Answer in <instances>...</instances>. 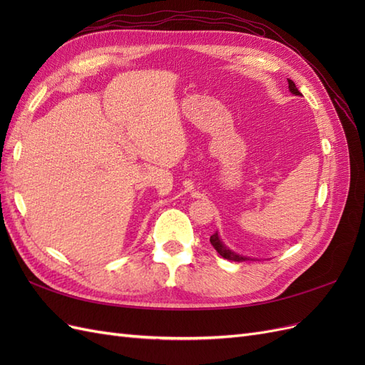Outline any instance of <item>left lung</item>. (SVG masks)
<instances>
[{
    "instance_id": "left-lung-1",
    "label": "left lung",
    "mask_w": 365,
    "mask_h": 365,
    "mask_svg": "<svg viewBox=\"0 0 365 365\" xmlns=\"http://www.w3.org/2000/svg\"><path fill=\"white\" fill-rule=\"evenodd\" d=\"M288 83H289V91H291L292 94H295V96H300V91H298V88L295 86V83H294L292 81H289V79H288ZM210 242H212L213 248L220 254V256H222V257H224V259H227V260H235V262L252 260V259H250V257L240 256V254H236V252H233L231 250H228V248L222 244V240H220V237H219V235H217V233H215V235L210 236Z\"/></svg>"
}]
</instances>
